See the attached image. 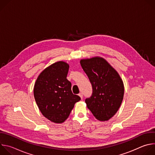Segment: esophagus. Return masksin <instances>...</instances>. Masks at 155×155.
Wrapping results in <instances>:
<instances>
[{"label":"esophagus","instance_id":"obj_1","mask_svg":"<svg viewBox=\"0 0 155 155\" xmlns=\"http://www.w3.org/2000/svg\"><path fill=\"white\" fill-rule=\"evenodd\" d=\"M78 96H79L81 97V99H82V98H83V94H82L81 93H79V94H78Z\"/></svg>","mask_w":155,"mask_h":155}]
</instances>
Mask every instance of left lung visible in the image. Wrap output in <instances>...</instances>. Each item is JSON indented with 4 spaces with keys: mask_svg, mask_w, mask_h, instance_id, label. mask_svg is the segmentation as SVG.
Masks as SVG:
<instances>
[{
    "mask_svg": "<svg viewBox=\"0 0 155 155\" xmlns=\"http://www.w3.org/2000/svg\"><path fill=\"white\" fill-rule=\"evenodd\" d=\"M80 64L93 87L85 99L88 109L99 121H107L118 110L124 96V84L117 71L101 57L81 59Z\"/></svg>",
    "mask_w": 155,
    "mask_h": 155,
    "instance_id": "left-lung-1",
    "label": "left lung"
}]
</instances>
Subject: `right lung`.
I'll return each instance as SVG.
<instances>
[{"instance_id": "add662e5", "label": "right lung", "mask_w": 155, "mask_h": 155, "mask_svg": "<svg viewBox=\"0 0 155 155\" xmlns=\"http://www.w3.org/2000/svg\"><path fill=\"white\" fill-rule=\"evenodd\" d=\"M69 69L68 63L56 62L40 74L34 85V96L41 113L55 123L67 120L81 99L72 92V84L67 79Z\"/></svg>"}]
</instances>
